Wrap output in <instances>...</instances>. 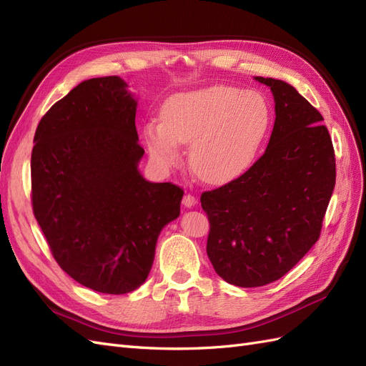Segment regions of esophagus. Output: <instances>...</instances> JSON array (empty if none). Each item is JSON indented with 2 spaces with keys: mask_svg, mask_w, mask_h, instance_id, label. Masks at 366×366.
<instances>
[{
  "mask_svg": "<svg viewBox=\"0 0 366 366\" xmlns=\"http://www.w3.org/2000/svg\"><path fill=\"white\" fill-rule=\"evenodd\" d=\"M197 204V198L192 194H186L183 197V206L184 207H194Z\"/></svg>",
  "mask_w": 366,
  "mask_h": 366,
  "instance_id": "34e87169",
  "label": "esophagus"
}]
</instances>
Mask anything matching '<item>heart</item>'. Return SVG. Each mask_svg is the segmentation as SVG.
I'll return each mask as SVG.
<instances>
[{"label":"heart","mask_w":366,"mask_h":366,"mask_svg":"<svg viewBox=\"0 0 366 366\" xmlns=\"http://www.w3.org/2000/svg\"><path fill=\"white\" fill-rule=\"evenodd\" d=\"M160 122L143 127V140L159 168L182 162L189 145L191 171L207 184H226L257 160L272 125L270 105L261 93L214 85L175 94L164 102Z\"/></svg>","instance_id":"b5f03b06"}]
</instances>
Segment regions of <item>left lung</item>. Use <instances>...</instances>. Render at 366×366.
Instances as JSON below:
<instances>
[{
	"label": "left lung",
	"instance_id": "obj_1",
	"mask_svg": "<svg viewBox=\"0 0 366 366\" xmlns=\"http://www.w3.org/2000/svg\"><path fill=\"white\" fill-rule=\"evenodd\" d=\"M270 86L274 125L262 156L239 179L202 194L209 218L206 252L215 272L238 287L278 281L320 237L336 183L324 117L284 81Z\"/></svg>",
	"mask_w": 366,
	"mask_h": 366
}]
</instances>
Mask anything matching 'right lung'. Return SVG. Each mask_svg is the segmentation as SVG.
Listing matches in <instances>:
<instances>
[{
  "instance_id": "obj_1",
  "label": "right lung",
  "mask_w": 366,
  "mask_h": 366,
  "mask_svg": "<svg viewBox=\"0 0 366 366\" xmlns=\"http://www.w3.org/2000/svg\"><path fill=\"white\" fill-rule=\"evenodd\" d=\"M119 76L81 82L44 114L31 151V206L53 258L94 292L145 282L160 230L180 215L183 189L151 183L137 102Z\"/></svg>"
}]
</instances>
